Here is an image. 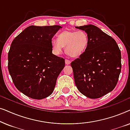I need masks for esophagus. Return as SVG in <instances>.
Here are the masks:
<instances>
[{
    "label": "esophagus",
    "instance_id": "1",
    "mask_svg": "<svg viewBox=\"0 0 130 130\" xmlns=\"http://www.w3.org/2000/svg\"><path fill=\"white\" fill-rule=\"evenodd\" d=\"M65 63H66V64H70L71 63V61L70 60H68V59H66L65 60Z\"/></svg>",
    "mask_w": 130,
    "mask_h": 130
}]
</instances>
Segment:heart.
Instances as JSON below:
<instances>
[{"label": "heart", "mask_w": 130, "mask_h": 130, "mask_svg": "<svg viewBox=\"0 0 130 130\" xmlns=\"http://www.w3.org/2000/svg\"><path fill=\"white\" fill-rule=\"evenodd\" d=\"M51 48L56 55H60L63 52V47L72 57H78L86 50L89 44L88 34L84 31L65 30L58 34L57 40H51Z\"/></svg>", "instance_id": "1"}]
</instances>
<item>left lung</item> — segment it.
Listing matches in <instances>:
<instances>
[{"label":"left lung","instance_id":"obj_1","mask_svg":"<svg viewBox=\"0 0 130 130\" xmlns=\"http://www.w3.org/2000/svg\"><path fill=\"white\" fill-rule=\"evenodd\" d=\"M88 34L86 50L71 63L76 86L81 93L97 99L111 92L121 70V54L116 41L93 25L76 26Z\"/></svg>","mask_w":130,"mask_h":130}]
</instances>
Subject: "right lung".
<instances>
[{
	"mask_svg": "<svg viewBox=\"0 0 130 130\" xmlns=\"http://www.w3.org/2000/svg\"><path fill=\"white\" fill-rule=\"evenodd\" d=\"M59 25L29 26L16 37L8 53V70L18 89L42 99L53 93L64 59L53 54L51 40Z\"/></svg>",
	"mask_w": 130,
	"mask_h": 130,
	"instance_id": "obj_1",
	"label": "right lung"
}]
</instances>
